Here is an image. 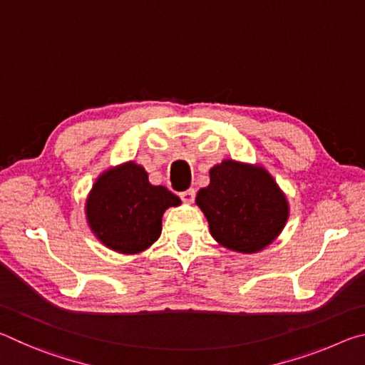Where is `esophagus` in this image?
<instances>
[{"label":"esophagus","mask_w":365,"mask_h":365,"mask_svg":"<svg viewBox=\"0 0 365 365\" xmlns=\"http://www.w3.org/2000/svg\"><path fill=\"white\" fill-rule=\"evenodd\" d=\"M195 196H196V191L193 190V188H190V190H187V191H183V193H180V197H182V201H185V202H193L195 201Z\"/></svg>","instance_id":"1"}]
</instances>
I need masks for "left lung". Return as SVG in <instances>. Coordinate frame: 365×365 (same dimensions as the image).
I'll return each mask as SVG.
<instances>
[{"label":"left lung","instance_id":"obj_1","mask_svg":"<svg viewBox=\"0 0 365 365\" xmlns=\"http://www.w3.org/2000/svg\"><path fill=\"white\" fill-rule=\"evenodd\" d=\"M211 183L197 191L211 235L228 250L256 252L274 242L288 217L280 188L261 168L224 160L211 169Z\"/></svg>","mask_w":365,"mask_h":365}]
</instances>
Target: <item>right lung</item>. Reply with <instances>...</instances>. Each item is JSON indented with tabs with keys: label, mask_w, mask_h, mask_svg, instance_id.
Masks as SVG:
<instances>
[{
	"label": "right lung",
	"mask_w": 365,
	"mask_h": 365,
	"mask_svg": "<svg viewBox=\"0 0 365 365\" xmlns=\"http://www.w3.org/2000/svg\"><path fill=\"white\" fill-rule=\"evenodd\" d=\"M178 205L180 197L154 187L141 165L127 163L98 178L86 201V217L108 248L130 255L156 242L164 211Z\"/></svg>",
	"instance_id": "obj_1"
}]
</instances>
